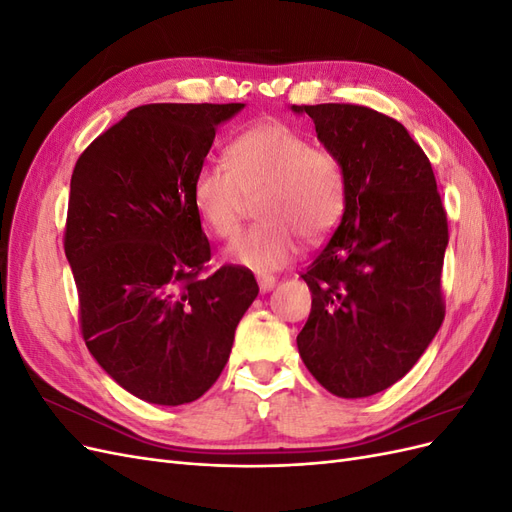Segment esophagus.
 <instances>
[{"instance_id":"obj_1","label":"esophagus","mask_w":512,"mask_h":512,"mask_svg":"<svg viewBox=\"0 0 512 512\" xmlns=\"http://www.w3.org/2000/svg\"><path fill=\"white\" fill-rule=\"evenodd\" d=\"M277 284V280L273 275H258V286H260V292H269L273 290Z\"/></svg>"}]
</instances>
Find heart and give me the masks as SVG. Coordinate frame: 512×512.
I'll return each mask as SVG.
<instances>
[{"label":"heart","mask_w":512,"mask_h":512,"mask_svg":"<svg viewBox=\"0 0 512 512\" xmlns=\"http://www.w3.org/2000/svg\"><path fill=\"white\" fill-rule=\"evenodd\" d=\"M224 162L200 164L192 203L200 222L218 239L241 226L247 198H258L260 224L228 247V260L256 273L282 269L297 256L299 237L320 241L339 224L348 200L346 168L331 149L282 121L241 132Z\"/></svg>","instance_id":"b5f03b06"}]
</instances>
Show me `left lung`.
Returning <instances> with one entry per match:
<instances>
[{"mask_svg": "<svg viewBox=\"0 0 512 512\" xmlns=\"http://www.w3.org/2000/svg\"><path fill=\"white\" fill-rule=\"evenodd\" d=\"M292 111L314 119L348 177L342 222L301 275L312 312L299 354L329 393L369 397L408 374L444 320L446 211L425 151L399 121L359 104Z\"/></svg>", "mask_w": 512, "mask_h": 512, "instance_id": "8db88e82", "label": "left lung"}]
</instances>
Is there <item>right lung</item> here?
<instances>
[{"label": "right lung", "instance_id": "obj_1", "mask_svg": "<svg viewBox=\"0 0 512 512\" xmlns=\"http://www.w3.org/2000/svg\"><path fill=\"white\" fill-rule=\"evenodd\" d=\"M245 104L132 108L76 160L64 235L81 333L119 386L158 406L205 395L258 294L254 273L211 275L192 181L220 123Z\"/></svg>", "mask_w": 512, "mask_h": 512}]
</instances>
